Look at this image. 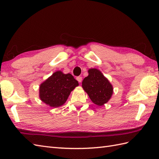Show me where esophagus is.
Segmentation results:
<instances>
[{"label":"esophagus","mask_w":159,"mask_h":159,"mask_svg":"<svg viewBox=\"0 0 159 159\" xmlns=\"http://www.w3.org/2000/svg\"><path fill=\"white\" fill-rule=\"evenodd\" d=\"M76 80H78V81H79V83H81V81H82V77L81 76H78L76 78Z\"/></svg>","instance_id":"esophagus-1"}]
</instances>
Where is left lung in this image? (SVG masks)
Masks as SVG:
<instances>
[{
  "instance_id": "8db88e82",
  "label": "left lung",
  "mask_w": 159,
  "mask_h": 159,
  "mask_svg": "<svg viewBox=\"0 0 159 159\" xmlns=\"http://www.w3.org/2000/svg\"><path fill=\"white\" fill-rule=\"evenodd\" d=\"M88 74L82 82L83 89L94 104L102 106L112 96L113 85L99 70L91 68L88 70Z\"/></svg>"
}]
</instances>
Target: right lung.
Here are the masks:
<instances>
[{"label":"right lung","instance_id":"add662e5","mask_svg":"<svg viewBox=\"0 0 159 159\" xmlns=\"http://www.w3.org/2000/svg\"><path fill=\"white\" fill-rule=\"evenodd\" d=\"M79 83L72 74L57 71L39 85V98L50 107H59L65 104Z\"/></svg>","mask_w":159,"mask_h":159}]
</instances>
